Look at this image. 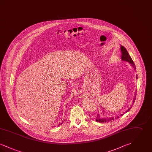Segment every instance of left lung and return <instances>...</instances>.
<instances>
[{
	"label": "left lung",
	"instance_id": "left-lung-1",
	"mask_svg": "<svg viewBox=\"0 0 152 152\" xmlns=\"http://www.w3.org/2000/svg\"><path fill=\"white\" fill-rule=\"evenodd\" d=\"M121 51L122 52V57H121L122 60L129 62L130 64L132 65V66L134 67V69H136V66L134 65V62H133V61L132 60V58H130V56H129V53H128V51L126 50V49L124 47L121 46ZM136 78L137 79V75L136 76ZM135 97H136V96H135ZM135 97H134V99L133 102H134V100H136V98H135ZM130 108L128 109L125 112H128V111L130 110ZM123 115H124V113H123V114H121V115H120V116H123ZM117 118H119V116H117ZM115 119H116V118H115ZM110 120H114V118H108V119L101 118H100V117H99V115H97V117L96 118V121L97 122H100V123H104V122H105V123H106L107 121H110Z\"/></svg>",
	"mask_w": 152,
	"mask_h": 152
}]
</instances>
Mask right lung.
Listing matches in <instances>:
<instances>
[{
    "instance_id": "obj_1",
    "label": "right lung",
    "mask_w": 152,
    "mask_h": 152,
    "mask_svg": "<svg viewBox=\"0 0 152 152\" xmlns=\"http://www.w3.org/2000/svg\"><path fill=\"white\" fill-rule=\"evenodd\" d=\"M61 124H62V123H61ZM60 125V124H59V125Z\"/></svg>"
}]
</instances>
